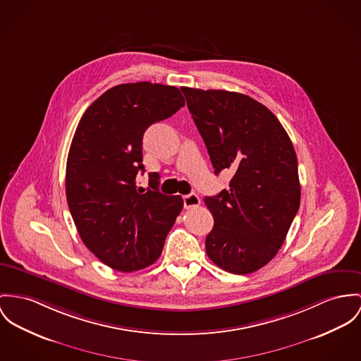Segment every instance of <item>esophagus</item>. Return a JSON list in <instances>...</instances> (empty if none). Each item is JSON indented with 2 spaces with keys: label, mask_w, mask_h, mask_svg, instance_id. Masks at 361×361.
I'll return each instance as SVG.
<instances>
[{
  "label": "esophagus",
  "mask_w": 361,
  "mask_h": 361,
  "mask_svg": "<svg viewBox=\"0 0 361 361\" xmlns=\"http://www.w3.org/2000/svg\"><path fill=\"white\" fill-rule=\"evenodd\" d=\"M183 202H184V209H192L200 204V199L196 194L185 195L183 197Z\"/></svg>",
  "instance_id": "1"
}]
</instances>
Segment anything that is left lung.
Wrapping results in <instances>:
<instances>
[{
    "mask_svg": "<svg viewBox=\"0 0 361 361\" xmlns=\"http://www.w3.org/2000/svg\"><path fill=\"white\" fill-rule=\"evenodd\" d=\"M181 90L214 173H233L228 191L204 197L214 219L206 252L226 272H255L276 255L300 209L293 142L274 112L246 94Z\"/></svg>",
    "mask_w": 361,
    "mask_h": 361,
    "instance_id": "1",
    "label": "left lung"
}]
</instances>
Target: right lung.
I'll list each match as a JSON object with an SVG mask.
<instances>
[{"label": "right lung", "mask_w": 361, "mask_h": 361, "mask_svg": "<svg viewBox=\"0 0 361 361\" xmlns=\"http://www.w3.org/2000/svg\"><path fill=\"white\" fill-rule=\"evenodd\" d=\"M184 104L176 86L122 83L94 100L77 126L66 167L67 203L83 245L112 269L154 264L183 210L180 195L158 191V174H149L145 192L136 177L144 173V132Z\"/></svg>", "instance_id": "obj_1"}]
</instances>
